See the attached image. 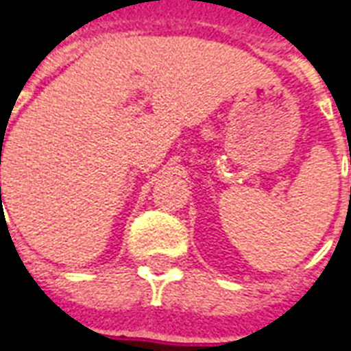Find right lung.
Listing matches in <instances>:
<instances>
[{
    "instance_id": "right-lung-1",
    "label": "right lung",
    "mask_w": 351,
    "mask_h": 351,
    "mask_svg": "<svg viewBox=\"0 0 351 351\" xmlns=\"http://www.w3.org/2000/svg\"><path fill=\"white\" fill-rule=\"evenodd\" d=\"M0 190H1V188H0Z\"/></svg>"
}]
</instances>
